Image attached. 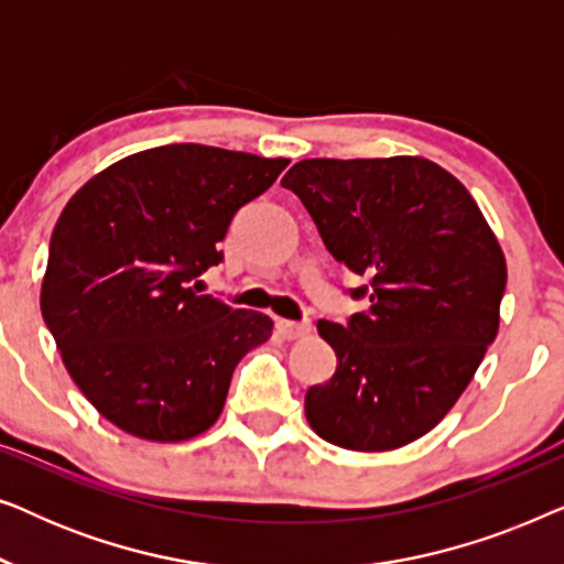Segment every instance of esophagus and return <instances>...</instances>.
Here are the masks:
<instances>
[{"label": "esophagus", "instance_id": "esophagus-1", "mask_svg": "<svg viewBox=\"0 0 564 564\" xmlns=\"http://www.w3.org/2000/svg\"><path fill=\"white\" fill-rule=\"evenodd\" d=\"M276 330H280V334H282L284 338H290V341H297V338L311 336L313 326H311V323H307V321H303V323H295V321H280V323H276Z\"/></svg>", "mask_w": 564, "mask_h": 564}]
</instances>
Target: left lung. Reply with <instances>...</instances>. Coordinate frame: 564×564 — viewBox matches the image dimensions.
I'll return each instance as SVG.
<instances>
[{"label":"left lung","mask_w":564,"mask_h":564,"mask_svg":"<svg viewBox=\"0 0 564 564\" xmlns=\"http://www.w3.org/2000/svg\"><path fill=\"white\" fill-rule=\"evenodd\" d=\"M282 187L311 213L326 249L367 284L346 326L318 321L338 365L305 395L311 429L354 452L429 434L496 341L503 251L465 184L434 161L305 159Z\"/></svg>","instance_id":"obj_1"}]
</instances>
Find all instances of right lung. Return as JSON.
<instances>
[{
  "instance_id": "obj_1",
  "label": "right lung",
  "mask_w": 564,
  "mask_h": 564,
  "mask_svg": "<svg viewBox=\"0 0 564 564\" xmlns=\"http://www.w3.org/2000/svg\"><path fill=\"white\" fill-rule=\"evenodd\" d=\"M288 164L172 143L107 166L68 199L41 311L76 388L118 429L184 442L218 421L236 365L274 323L199 295L197 276Z\"/></svg>"
}]
</instances>
